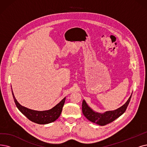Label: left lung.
<instances>
[{
	"instance_id": "left-lung-1",
	"label": "left lung",
	"mask_w": 147,
	"mask_h": 147,
	"mask_svg": "<svg viewBox=\"0 0 147 147\" xmlns=\"http://www.w3.org/2000/svg\"><path fill=\"white\" fill-rule=\"evenodd\" d=\"M131 95L132 93L130 98H128L127 101L121 107L115 110L107 111L103 113H98L93 111L87 104L86 102L84 99L83 101V104H82V111H83V115L88 120L99 125H105L119 118L120 116H121L125 112L128 105L129 102H130Z\"/></svg>"
}]
</instances>
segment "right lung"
<instances>
[{
    "label": "right lung",
    "mask_w": 147,
    "mask_h": 147,
    "mask_svg": "<svg viewBox=\"0 0 147 147\" xmlns=\"http://www.w3.org/2000/svg\"><path fill=\"white\" fill-rule=\"evenodd\" d=\"M12 93L15 104L17 109L20 111V112L24 115L28 119L38 124H49V123L54 122L59 118V116L61 113L63 107L66 99V97L64 98L59 103L50 110L45 111H37L22 106L17 101V99L14 95L13 90Z\"/></svg>",
    "instance_id": "1"
}]
</instances>
